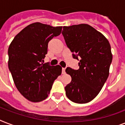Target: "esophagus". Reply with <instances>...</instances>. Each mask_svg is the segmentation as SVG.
Listing matches in <instances>:
<instances>
[{"mask_svg": "<svg viewBox=\"0 0 125 125\" xmlns=\"http://www.w3.org/2000/svg\"><path fill=\"white\" fill-rule=\"evenodd\" d=\"M62 74H65V68H62Z\"/></svg>", "mask_w": 125, "mask_h": 125, "instance_id": "esophagus-1", "label": "esophagus"}]
</instances>
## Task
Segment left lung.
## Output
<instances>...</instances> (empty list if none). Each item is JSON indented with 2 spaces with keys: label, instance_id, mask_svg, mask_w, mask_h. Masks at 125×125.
I'll return each instance as SVG.
<instances>
[{
  "label": "left lung",
  "instance_id": "8db88e82",
  "mask_svg": "<svg viewBox=\"0 0 125 125\" xmlns=\"http://www.w3.org/2000/svg\"><path fill=\"white\" fill-rule=\"evenodd\" d=\"M62 34L73 57L80 59L78 70L65 69L71 76V82L65 87V94L75 103H89L97 97L109 76L112 61L110 43L87 24L63 26Z\"/></svg>",
  "mask_w": 125,
  "mask_h": 125
}]
</instances>
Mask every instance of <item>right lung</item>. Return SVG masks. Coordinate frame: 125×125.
<instances>
[{"instance_id": "1", "label": "right lung", "mask_w": 125, "mask_h": 125, "mask_svg": "<svg viewBox=\"0 0 125 125\" xmlns=\"http://www.w3.org/2000/svg\"><path fill=\"white\" fill-rule=\"evenodd\" d=\"M62 26L34 22L17 34L8 48V67L17 89L28 101L40 102L49 96L53 82L62 74L59 65L43 63L48 43Z\"/></svg>"}]
</instances>
